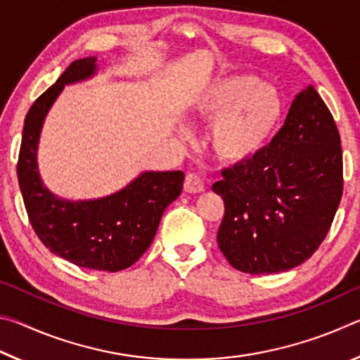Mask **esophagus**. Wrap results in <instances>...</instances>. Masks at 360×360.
Masks as SVG:
<instances>
[{
	"instance_id": "obj_1",
	"label": "esophagus",
	"mask_w": 360,
	"mask_h": 360,
	"mask_svg": "<svg viewBox=\"0 0 360 360\" xmlns=\"http://www.w3.org/2000/svg\"><path fill=\"white\" fill-rule=\"evenodd\" d=\"M184 191L187 193H198L205 191L203 179L197 173H187L184 181Z\"/></svg>"
}]
</instances>
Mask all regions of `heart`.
Listing matches in <instances>:
<instances>
[{"instance_id":"obj_1","label":"heart","mask_w":360,"mask_h":360,"mask_svg":"<svg viewBox=\"0 0 360 360\" xmlns=\"http://www.w3.org/2000/svg\"><path fill=\"white\" fill-rule=\"evenodd\" d=\"M195 117L212 122L208 143L219 162L243 167L264 152L281 129L285 105L281 94L257 76L217 79L193 100Z\"/></svg>"}]
</instances>
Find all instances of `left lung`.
I'll list each match as a JSON object with an SVG mask.
<instances>
[{
    "label": "left lung",
    "instance_id": "8db88e82",
    "mask_svg": "<svg viewBox=\"0 0 360 360\" xmlns=\"http://www.w3.org/2000/svg\"><path fill=\"white\" fill-rule=\"evenodd\" d=\"M330 111L313 85L297 94L270 146L212 184L225 212L217 245L236 270L288 271L324 241L343 193V154Z\"/></svg>",
    "mask_w": 360,
    "mask_h": 360
}]
</instances>
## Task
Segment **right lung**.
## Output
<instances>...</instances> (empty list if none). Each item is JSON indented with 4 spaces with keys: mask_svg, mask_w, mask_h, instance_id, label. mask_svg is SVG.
Masks as SVG:
<instances>
[{
    "mask_svg": "<svg viewBox=\"0 0 360 360\" xmlns=\"http://www.w3.org/2000/svg\"><path fill=\"white\" fill-rule=\"evenodd\" d=\"M96 72V57L72 62L33 103L23 125L17 178L30 224L49 251L77 266L120 271L154 240L163 211L181 195L182 172H144L119 192L95 200H65L44 186L38 168L42 124L65 85Z\"/></svg>",
    "mask_w": 360,
    "mask_h": 360,
    "instance_id": "add662e5",
    "label": "right lung"
}]
</instances>
